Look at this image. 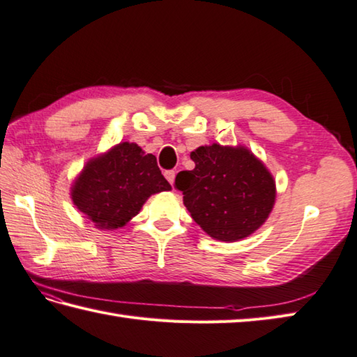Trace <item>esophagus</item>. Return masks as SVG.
<instances>
[{"instance_id": "34e87169", "label": "esophagus", "mask_w": 357, "mask_h": 357, "mask_svg": "<svg viewBox=\"0 0 357 357\" xmlns=\"http://www.w3.org/2000/svg\"><path fill=\"white\" fill-rule=\"evenodd\" d=\"M165 177H166V180H168L169 181V183H171V186L174 185V178H176V171H166L165 172Z\"/></svg>"}]
</instances>
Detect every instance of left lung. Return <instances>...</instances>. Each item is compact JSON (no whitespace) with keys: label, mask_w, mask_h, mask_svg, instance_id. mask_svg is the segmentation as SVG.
I'll return each instance as SVG.
<instances>
[{"label":"left lung","mask_w":357,"mask_h":357,"mask_svg":"<svg viewBox=\"0 0 357 357\" xmlns=\"http://www.w3.org/2000/svg\"><path fill=\"white\" fill-rule=\"evenodd\" d=\"M192 171H181L176 188L197 225L212 238L236 241L264 223L275 203L271 172L245 148L213 144L191 153Z\"/></svg>","instance_id":"8db88e82"}]
</instances>
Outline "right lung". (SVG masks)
<instances>
[{
  "instance_id": "1",
  "label": "right lung",
  "mask_w": 357,
  "mask_h": 357,
  "mask_svg": "<svg viewBox=\"0 0 357 357\" xmlns=\"http://www.w3.org/2000/svg\"><path fill=\"white\" fill-rule=\"evenodd\" d=\"M169 189L157 158L123 142L86 163L71 195L99 229H117L137 215L149 195Z\"/></svg>"
}]
</instances>
